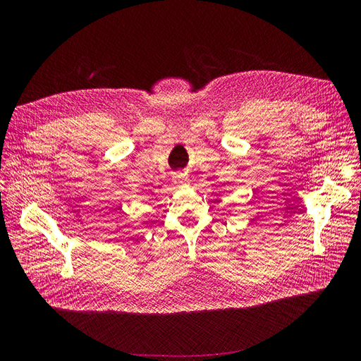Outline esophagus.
Segmentation results:
<instances>
[{"instance_id": "1", "label": "esophagus", "mask_w": 361, "mask_h": 361, "mask_svg": "<svg viewBox=\"0 0 361 361\" xmlns=\"http://www.w3.org/2000/svg\"><path fill=\"white\" fill-rule=\"evenodd\" d=\"M173 180H174V183H178V185H188L190 183V178L183 173H174Z\"/></svg>"}]
</instances>
